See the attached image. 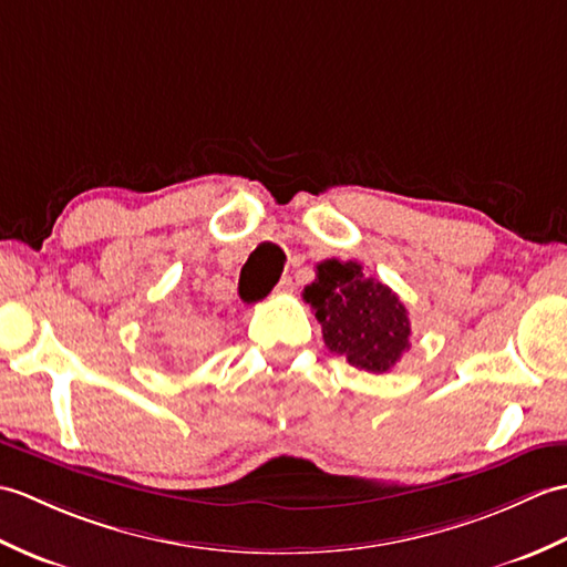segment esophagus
<instances>
[{
  "mask_svg": "<svg viewBox=\"0 0 567 567\" xmlns=\"http://www.w3.org/2000/svg\"><path fill=\"white\" fill-rule=\"evenodd\" d=\"M291 291H293V279L291 276H284L279 286H276V293H291Z\"/></svg>",
  "mask_w": 567,
  "mask_h": 567,
  "instance_id": "34e87169",
  "label": "esophagus"
}]
</instances>
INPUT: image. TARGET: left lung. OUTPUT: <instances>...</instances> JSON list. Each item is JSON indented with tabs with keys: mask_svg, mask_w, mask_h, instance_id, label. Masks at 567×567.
Segmentation results:
<instances>
[{
	"mask_svg": "<svg viewBox=\"0 0 567 567\" xmlns=\"http://www.w3.org/2000/svg\"><path fill=\"white\" fill-rule=\"evenodd\" d=\"M303 298L322 324L327 349L347 357L351 367L385 373L410 349L405 306L357 261H320Z\"/></svg>",
	"mask_w": 567,
	"mask_h": 567,
	"instance_id": "obj_1",
	"label": "left lung"
}]
</instances>
